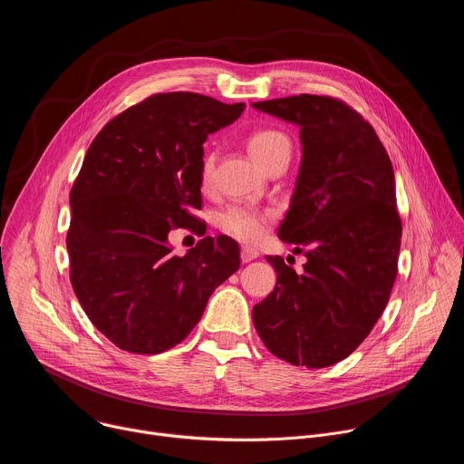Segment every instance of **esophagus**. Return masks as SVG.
<instances>
[{"instance_id":"obj_1","label":"esophagus","mask_w":464,"mask_h":464,"mask_svg":"<svg viewBox=\"0 0 464 464\" xmlns=\"http://www.w3.org/2000/svg\"><path fill=\"white\" fill-rule=\"evenodd\" d=\"M258 256V251L253 249V247H242L240 249V260L246 264V262H251Z\"/></svg>"}]
</instances>
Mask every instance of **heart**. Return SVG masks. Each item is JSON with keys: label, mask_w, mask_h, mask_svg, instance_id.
Wrapping results in <instances>:
<instances>
[{"label": "heart", "mask_w": 464, "mask_h": 464, "mask_svg": "<svg viewBox=\"0 0 464 464\" xmlns=\"http://www.w3.org/2000/svg\"><path fill=\"white\" fill-rule=\"evenodd\" d=\"M247 150L251 158L264 169L279 156H290L292 145L283 131L274 128H264V130L253 131L249 136ZM215 163H217V154L213 150L206 152L200 165V181L204 187H209L213 181ZM268 220H270L268 213H264L251 206H244V204H231L222 211H218L217 215V226L220 231L247 244H253L264 237L268 227Z\"/></svg>", "instance_id": "obj_1"}]
</instances>
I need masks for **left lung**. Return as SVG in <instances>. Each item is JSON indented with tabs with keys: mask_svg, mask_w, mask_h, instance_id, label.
Here are the masks:
<instances>
[{
	"mask_svg": "<svg viewBox=\"0 0 464 464\" xmlns=\"http://www.w3.org/2000/svg\"><path fill=\"white\" fill-rule=\"evenodd\" d=\"M253 108L301 126L303 161L279 237L306 255L301 274L266 256L277 285L253 306V323L277 358L334 365L369 336L399 274L392 165L374 128L342 99L301 93Z\"/></svg>",
	"mask_w": 464,
	"mask_h": 464,
	"instance_id": "left-lung-1",
	"label": "left lung"
}]
</instances>
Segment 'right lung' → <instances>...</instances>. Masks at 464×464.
<instances>
[{"mask_svg":"<svg viewBox=\"0 0 464 464\" xmlns=\"http://www.w3.org/2000/svg\"><path fill=\"white\" fill-rule=\"evenodd\" d=\"M244 108L190 92L154 93L92 141L70 194V279L90 321L119 349L160 354L181 343L215 288L240 268L233 238L204 237L176 255L169 231L204 230L194 215L204 143Z\"/></svg>","mask_w":464,"mask_h":464,"instance_id":"add662e5","label":"right lung"}]
</instances>
